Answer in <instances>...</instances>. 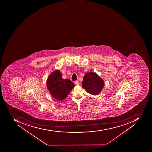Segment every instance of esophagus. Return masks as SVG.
Here are the masks:
<instances>
[{
	"label": "esophagus",
	"mask_w": 152,
	"mask_h": 152,
	"mask_svg": "<svg viewBox=\"0 0 152 152\" xmlns=\"http://www.w3.org/2000/svg\"><path fill=\"white\" fill-rule=\"evenodd\" d=\"M75 84L76 85H79V81L78 80H76L75 81Z\"/></svg>",
	"instance_id": "1"
}]
</instances>
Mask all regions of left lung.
<instances>
[{"label": "left lung", "mask_w": 152, "mask_h": 152, "mask_svg": "<svg viewBox=\"0 0 152 152\" xmlns=\"http://www.w3.org/2000/svg\"><path fill=\"white\" fill-rule=\"evenodd\" d=\"M82 87L87 93L96 95L99 94L104 86V81L95 72L86 73L82 82Z\"/></svg>", "instance_id": "left-lung-1"}]
</instances>
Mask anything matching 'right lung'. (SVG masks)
Masks as SVG:
<instances>
[{"label": "right lung", "mask_w": 152, "mask_h": 152, "mask_svg": "<svg viewBox=\"0 0 152 152\" xmlns=\"http://www.w3.org/2000/svg\"><path fill=\"white\" fill-rule=\"evenodd\" d=\"M46 86L53 98L61 101L67 96L75 85L69 79L64 80L59 70H56L49 76Z\"/></svg>", "instance_id": "1"}]
</instances>
